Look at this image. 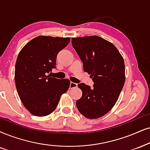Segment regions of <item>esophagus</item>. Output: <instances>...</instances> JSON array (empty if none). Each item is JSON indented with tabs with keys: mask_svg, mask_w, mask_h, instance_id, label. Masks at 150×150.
<instances>
[{
	"mask_svg": "<svg viewBox=\"0 0 150 150\" xmlns=\"http://www.w3.org/2000/svg\"><path fill=\"white\" fill-rule=\"evenodd\" d=\"M77 84L74 82H71V84H70V88H77Z\"/></svg>",
	"mask_w": 150,
	"mask_h": 150,
	"instance_id": "esophagus-1",
	"label": "esophagus"
}]
</instances>
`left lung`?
Instances as JSON below:
<instances>
[{"label": "left lung", "instance_id": "8db88e82", "mask_svg": "<svg viewBox=\"0 0 150 150\" xmlns=\"http://www.w3.org/2000/svg\"><path fill=\"white\" fill-rule=\"evenodd\" d=\"M71 43L94 82L92 88L78 84L82 96L76 102L77 109L87 118H98L112 109L124 86V59L113 43L98 36L72 38Z\"/></svg>", "mask_w": 150, "mask_h": 150}]
</instances>
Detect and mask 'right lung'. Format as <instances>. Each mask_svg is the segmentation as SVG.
I'll list each match as a JSON object with an SVG mask.
<instances>
[{"instance_id":"right-lung-1","label":"right lung","mask_w":150,"mask_h":150,"mask_svg":"<svg viewBox=\"0 0 150 150\" xmlns=\"http://www.w3.org/2000/svg\"><path fill=\"white\" fill-rule=\"evenodd\" d=\"M69 37L39 36L21 49L15 65V84L24 107L36 116L50 114L71 81L48 75L56 66L57 55L69 44Z\"/></svg>"}]
</instances>
